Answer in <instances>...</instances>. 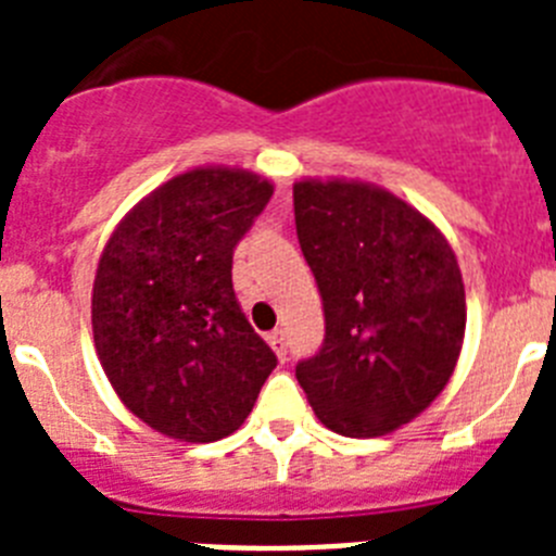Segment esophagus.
Listing matches in <instances>:
<instances>
[{
    "label": "esophagus",
    "instance_id": "esophagus-1",
    "mask_svg": "<svg viewBox=\"0 0 556 556\" xmlns=\"http://www.w3.org/2000/svg\"><path fill=\"white\" fill-rule=\"evenodd\" d=\"M267 342L275 351V356L281 358V362H287V339H283V331H269Z\"/></svg>",
    "mask_w": 556,
    "mask_h": 556
}]
</instances>
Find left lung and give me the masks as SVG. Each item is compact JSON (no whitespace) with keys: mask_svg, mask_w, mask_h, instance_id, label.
Listing matches in <instances>:
<instances>
[{"mask_svg":"<svg viewBox=\"0 0 556 556\" xmlns=\"http://www.w3.org/2000/svg\"><path fill=\"white\" fill-rule=\"evenodd\" d=\"M294 225L326 312L320 353L294 376L331 431L390 434L454 376L468 320L454 250L406 200L362 180H298Z\"/></svg>","mask_w":556,"mask_h":556,"instance_id":"1","label":"left lung"}]
</instances>
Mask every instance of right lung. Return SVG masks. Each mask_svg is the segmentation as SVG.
Wrapping results in <instances>:
<instances>
[{
    "label": "right lung",
    "instance_id": "1",
    "mask_svg": "<svg viewBox=\"0 0 556 556\" xmlns=\"http://www.w3.org/2000/svg\"><path fill=\"white\" fill-rule=\"evenodd\" d=\"M269 198L255 172L194 166L132 205L102 250L97 356L122 404L172 440L233 434L278 365L230 281L233 248Z\"/></svg>",
    "mask_w": 556,
    "mask_h": 556
}]
</instances>
